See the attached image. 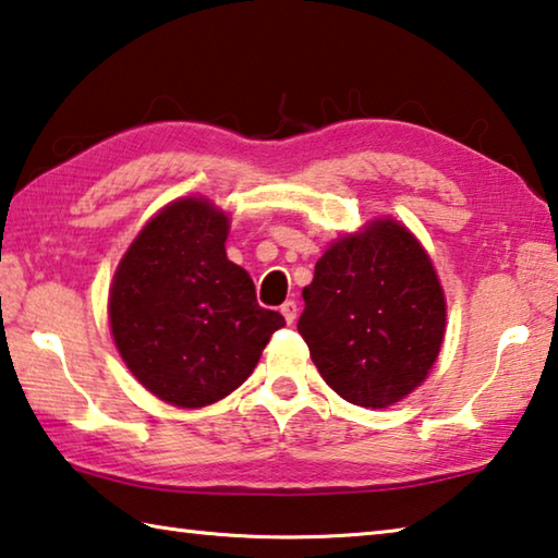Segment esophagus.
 <instances>
[{"instance_id": "esophagus-1", "label": "esophagus", "mask_w": 558, "mask_h": 558, "mask_svg": "<svg viewBox=\"0 0 558 558\" xmlns=\"http://www.w3.org/2000/svg\"><path fill=\"white\" fill-rule=\"evenodd\" d=\"M280 313H282V317H286V323H288V325L295 323V319H298V305H295V300L282 302V305H280Z\"/></svg>"}]
</instances>
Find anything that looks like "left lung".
Masks as SVG:
<instances>
[{
	"mask_svg": "<svg viewBox=\"0 0 558 558\" xmlns=\"http://www.w3.org/2000/svg\"><path fill=\"white\" fill-rule=\"evenodd\" d=\"M298 332L344 401L386 409L426 379L446 337V295L418 239L376 219L337 239L302 290Z\"/></svg>",
	"mask_w": 558,
	"mask_h": 558,
	"instance_id": "1",
	"label": "left lung"
}]
</instances>
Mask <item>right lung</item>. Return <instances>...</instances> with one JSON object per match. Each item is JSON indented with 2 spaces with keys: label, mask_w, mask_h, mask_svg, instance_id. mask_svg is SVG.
Wrapping results in <instances>:
<instances>
[{
  "label": "right lung",
  "mask_w": 558,
  "mask_h": 558,
  "mask_svg": "<svg viewBox=\"0 0 558 558\" xmlns=\"http://www.w3.org/2000/svg\"><path fill=\"white\" fill-rule=\"evenodd\" d=\"M229 216L204 196L167 204L130 243L110 286L116 347L149 393L202 409L256 369L280 313L258 305L248 272L226 258Z\"/></svg>",
  "instance_id": "1"
}]
</instances>
